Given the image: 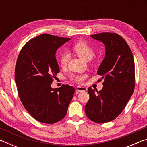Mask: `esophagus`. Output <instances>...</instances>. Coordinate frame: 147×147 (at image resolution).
Here are the masks:
<instances>
[{
	"label": "esophagus",
	"instance_id": "obj_1",
	"mask_svg": "<svg viewBox=\"0 0 147 147\" xmlns=\"http://www.w3.org/2000/svg\"><path fill=\"white\" fill-rule=\"evenodd\" d=\"M76 91H87V88H84V87H81V86H78L76 88Z\"/></svg>",
	"mask_w": 147,
	"mask_h": 147
}]
</instances>
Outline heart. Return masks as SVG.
<instances>
[{
    "label": "heart",
    "instance_id": "heart-1",
    "mask_svg": "<svg viewBox=\"0 0 147 147\" xmlns=\"http://www.w3.org/2000/svg\"><path fill=\"white\" fill-rule=\"evenodd\" d=\"M73 50L74 53L78 56L80 58L84 59L86 61H89L93 58L94 55V51L93 49L84 41H78L74 45L73 47ZM69 59V55L68 53L64 52L62 53L59 58V63L62 67H65L68 63ZM74 82L81 83L86 78V75L84 74H71L69 77Z\"/></svg>",
    "mask_w": 147,
    "mask_h": 147
}]
</instances>
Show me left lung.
Wrapping results in <instances>:
<instances>
[{
    "instance_id": "left-lung-1",
    "label": "left lung",
    "mask_w": 147,
    "mask_h": 147,
    "mask_svg": "<svg viewBox=\"0 0 147 147\" xmlns=\"http://www.w3.org/2000/svg\"><path fill=\"white\" fill-rule=\"evenodd\" d=\"M104 44L106 55L97 73L103 79L98 91L88 88L89 99L85 106L86 116L96 123L111 121L120 115L135 88V64L126 41L116 33L103 32L91 36Z\"/></svg>"
}]
</instances>
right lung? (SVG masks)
<instances>
[{"instance_id": "1", "label": "right lung", "mask_w": 147, "mask_h": 147, "mask_svg": "<svg viewBox=\"0 0 147 147\" xmlns=\"http://www.w3.org/2000/svg\"><path fill=\"white\" fill-rule=\"evenodd\" d=\"M69 40L41 34L27 42L17 58L15 80L20 100L31 116L41 123L54 124L63 119L73 97L74 88L67 84L51 88L59 72L56 51Z\"/></svg>"}]
</instances>
